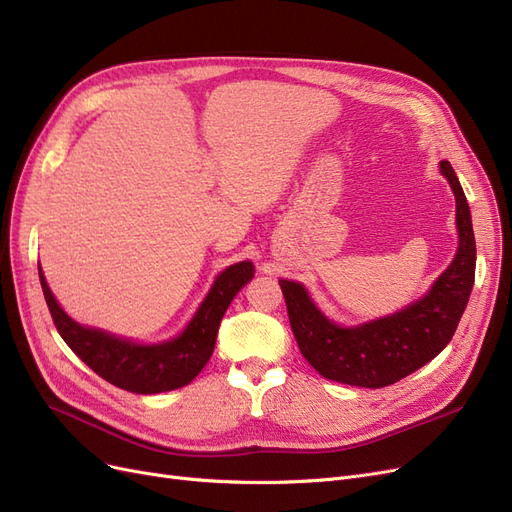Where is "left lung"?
Here are the masks:
<instances>
[{"label":"left lung","instance_id":"obj_1","mask_svg":"<svg viewBox=\"0 0 512 512\" xmlns=\"http://www.w3.org/2000/svg\"><path fill=\"white\" fill-rule=\"evenodd\" d=\"M440 173L455 194L459 241L451 265L421 299L389 316L344 327L322 314L301 282L280 280L299 350L327 380L380 389L436 359L453 339L474 286L476 241L470 205L453 166L442 160Z\"/></svg>","mask_w":512,"mask_h":512}]
</instances>
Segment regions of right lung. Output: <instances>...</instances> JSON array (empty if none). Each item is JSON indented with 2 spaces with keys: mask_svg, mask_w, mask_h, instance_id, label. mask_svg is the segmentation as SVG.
<instances>
[{
  "mask_svg": "<svg viewBox=\"0 0 512 512\" xmlns=\"http://www.w3.org/2000/svg\"><path fill=\"white\" fill-rule=\"evenodd\" d=\"M38 275L46 305L61 339L100 378L136 395H156L190 384L211 359L220 322L237 292L254 277L250 260L235 262L215 277L185 329L156 344H141L70 318L51 292L42 267Z\"/></svg>",
  "mask_w": 512,
  "mask_h": 512,
  "instance_id": "right-lung-1",
  "label": "right lung"
}]
</instances>
